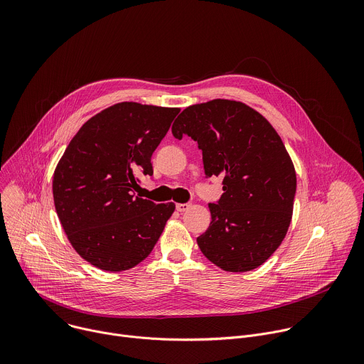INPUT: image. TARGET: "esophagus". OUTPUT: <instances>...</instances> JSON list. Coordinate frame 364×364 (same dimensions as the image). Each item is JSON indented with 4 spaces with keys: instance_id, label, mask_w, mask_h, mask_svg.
<instances>
[{
    "instance_id": "esophagus-1",
    "label": "esophagus",
    "mask_w": 364,
    "mask_h": 364,
    "mask_svg": "<svg viewBox=\"0 0 364 364\" xmlns=\"http://www.w3.org/2000/svg\"><path fill=\"white\" fill-rule=\"evenodd\" d=\"M176 209H177L178 212H186V210L190 209V203H177V204H176Z\"/></svg>"
}]
</instances>
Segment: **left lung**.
Masks as SVG:
<instances>
[{
    "label": "left lung",
    "instance_id": "obj_1",
    "mask_svg": "<svg viewBox=\"0 0 364 364\" xmlns=\"http://www.w3.org/2000/svg\"><path fill=\"white\" fill-rule=\"evenodd\" d=\"M171 132L197 142L205 178H223L222 197L209 203L210 226L197 237L203 255L230 272L262 265L287 235L296 190L277 131L245 103L215 99L186 108Z\"/></svg>",
    "mask_w": 364,
    "mask_h": 364
}]
</instances>
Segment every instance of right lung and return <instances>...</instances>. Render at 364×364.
Here are the masks:
<instances>
[{
    "label": "right lung",
    "mask_w": 364,
    "mask_h": 364,
    "mask_svg": "<svg viewBox=\"0 0 364 364\" xmlns=\"http://www.w3.org/2000/svg\"><path fill=\"white\" fill-rule=\"evenodd\" d=\"M178 108L121 102L90 118L73 136L53 176L59 220L75 250L93 267L119 272L151 253L174 203L135 196L152 176L151 155Z\"/></svg>",
    "instance_id": "obj_1"
}]
</instances>
